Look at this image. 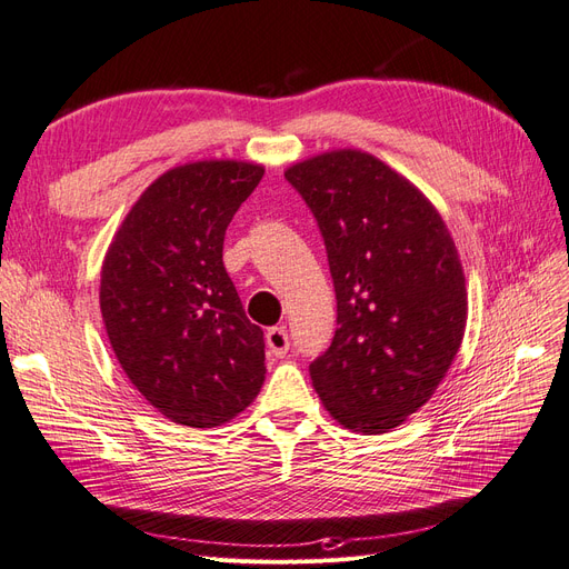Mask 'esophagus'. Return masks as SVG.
Returning <instances> with one entry per match:
<instances>
[{
    "mask_svg": "<svg viewBox=\"0 0 569 569\" xmlns=\"http://www.w3.org/2000/svg\"><path fill=\"white\" fill-rule=\"evenodd\" d=\"M266 347L274 358H282L289 351V335L284 325H274L266 332Z\"/></svg>",
    "mask_w": 569,
    "mask_h": 569,
    "instance_id": "34e87169",
    "label": "esophagus"
}]
</instances>
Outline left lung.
Segmentation results:
<instances>
[{"label": "left lung", "instance_id": "left-lung-1", "mask_svg": "<svg viewBox=\"0 0 569 569\" xmlns=\"http://www.w3.org/2000/svg\"><path fill=\"white\" fill-rule=\"evenodd\" d=\"M284 178L318 220L337 332L311 363L322 406L377 435L422 408L460 349L468 295L449 228L416 184L358 149L327 151Z\"/></svg>", "mask_w": 569, "mask_h": 569}]
</instances>
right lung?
<instances>
[{"label": "right lung", "instance_id": "right-lung-1", "mask_svg": "<svg viewBox=\"0 0 569 569\" xmlns=\"http://www.w3.org/2000/svg\"><path fill=\"white\" fill-rule=\"evenodd\" d=\"M263 166L197 161L153 180L101 266L99 306L128 380L161 416L218 427L263 387L266 343L222 266L226 230Z\"/></svg>", "mask_w": 569, "mask_h": 569}]
</instances>
